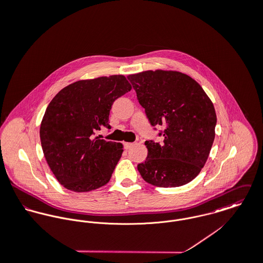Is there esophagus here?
<instances>
[{"label":"esophagus","instance_id":"esophagus-1","mask_svg":"<svg viewBox=\"0 0 263 263\" xmlns=\"http://www.w3.org/2000/svg\"><path fill=\"white\" fill-rule=\"evenodd\" d=\"M123 145H124V148H125L126 150H129V149L134 146V144H133V143H124Z\"/></svg>","mask_w":263,"mask_h":263}]
</instances>
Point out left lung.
<instances>
[{"label": "left lung", "instance_id": "1", "mask_svg": "<svg viewBox=\"0 0 263 263\" xmlns=\"http://www.w3.org/2000/svg\"><path fill=\"white\" fill-rule=\"evenodd\" d=\"M139 103L163 142H145L148 156L138 170L158 187H177L195 178L215 140L217 115L201 86L175 71H147L127 76Z\"/></svg>", "mask_w": 263, "mask_h": 263}]
</instances>
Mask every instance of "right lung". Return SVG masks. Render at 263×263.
Here are the masks:
<instances>
[{"instance_id":"obj_1","label":"right lung","mask_w":263,"mask_h":263,"mask_svg":"<svg viewBox=\"0 0 263 263\" xmlns=\"http://www.w3.org/2000/svg\"><path fill=\"white\" fill-rule=\"evenodd\" d=\"M122 75L78 81L48 104L40 125L45 160L64 187L85 192L106 184L122 154V145L95 138L110 128L113 102L130 91Z\"/></svg>"}]
</instances>
